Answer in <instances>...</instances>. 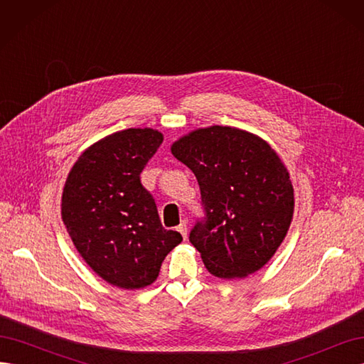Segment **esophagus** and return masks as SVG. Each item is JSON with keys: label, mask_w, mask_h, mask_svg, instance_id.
<instances>
[{"label": "esophagus", "mask_w": 364, "mask_h": 364, "mask_svg": "<svg viewBox=\"0 0 364 364\" xmlns=\"http://www.w3.org/2000/svg\"><path fill=\"white\" fill-rule=\"evenodd\" d=\"M178 230L179 232L182 234V237H183V240H186V234H188V226H186V222L183 220V222L178 226Z\"/></svg>", "instance_id": "1"}]
</instances>
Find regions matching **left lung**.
Masks as SVG:
<instances>
[{
    "instance_id": "left-lung-1",
    "label": "left lung",
    "mask_w": 364,
    "mask_h": 364,
    "mask_svg": "<svg viewBox=\"0 0 364 364\" xmlns=\"http://www.w3.org/2000/svg\"><path fill=\"white\" fill-rule=\"evenodd\" d=\"M199 182L205 217L190 232L205 267L217 278L259 270L287 235L293 185L266 141L235 127L199 129L171 146Z\"/></svg>"
}]
</instances>
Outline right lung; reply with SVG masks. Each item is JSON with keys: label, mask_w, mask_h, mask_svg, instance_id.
<instances>
[{"label": "right lung", "mask_w": 364, "mask_h": 364, "mask_svg": "<svg viewBox=\"0 0 364 364\" xmlns=\"http://www.w3.org/2000/svg\"><path fill=\"white\" fill-rule=\"evenodd\" d=\"M161 132L126 129L95 142L71 168L62 194V218L75 249L106 282L147 287L182 241L161 225L141 171L162 144Z\"/></svg>", "instance_id": "1"}]
</instances>
